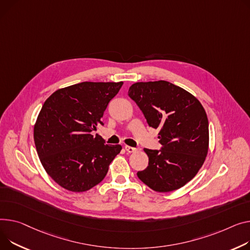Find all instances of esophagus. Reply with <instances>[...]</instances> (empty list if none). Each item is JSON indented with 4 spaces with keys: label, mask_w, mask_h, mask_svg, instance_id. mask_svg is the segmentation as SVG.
I'll return each instance as SVG.
<instances>
[{
    "label": "esophagus",
    "mask_w": 250,
    "mask_h": 250,
    "mask_svg": "<svg viewBox=\"0 0 250 250\" xmlns=\"http://www.w3.org/2000/svg\"><path fill=\"white\" fill-rule=\"evenodd\" d=\"M125 151H126L127 153H135V152L138 151L137 147H132V146H125Z\"/></svg>",
    "instance_id": "obj_1"
}]
</instances>
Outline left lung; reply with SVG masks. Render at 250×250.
I'll return each instance as SVG.
<instances>
[{"label": "left lung", "mask_w": 250, "mask_h": 250, "mask_svg": "<svg viewBox=\"0 0 250 250\" xmlns=\"http://www.w3.org/2000/svg\"><path fill=\"white\" fill-rule=\"evenodd\" d=\"M128 96L149 126L159 128L161 149L144 151L147 167L139 179L156 192H171L191 181L208 152L209 124L202 104L191 93L165 80L137 82Z\"/></svg>", "instance_id": "1"}]
</instances>
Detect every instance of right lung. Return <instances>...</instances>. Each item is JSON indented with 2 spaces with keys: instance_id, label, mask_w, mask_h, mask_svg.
I'll list each match as a JSON object with an SVG mask.
<instances>
[{
  "instance_id": "add662e5",
  "label": "right lung",
  "mask_w": 250,
  "mask_h": 250,
  "mask_svg": "<svg viewBox=\"0 0 250 250\" xmlns=\"http://www.w3.org/2000/svg\"><path fill=\"white\" fill-rule=\"evenodd\" d=\"M124 82H81L61 88L44 103L34 126V142L41 164L58 185L84 192L101 183L108 166L122 151L92 136L108 103Z\"/></svg>"
}]
</instances>
